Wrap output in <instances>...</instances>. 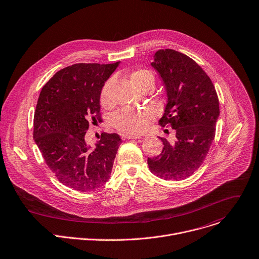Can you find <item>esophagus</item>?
Wrapping results in <instances>:
<instances>
[{
    "mask_svg": "<svg viewBox=\"0 0 259 259\" xmlns=\"http://www.w3.org/2000/svg\"><path fill=\"white\" fill-rule=\"evenodd\" d=\"M123 139H141L142 137L135 134H122Z\"/></svg>",
    "mask_w": 259,
    "mask_h": 259,
    "instance_id": "1",
    "label": "esophagus"
}]
</instances>
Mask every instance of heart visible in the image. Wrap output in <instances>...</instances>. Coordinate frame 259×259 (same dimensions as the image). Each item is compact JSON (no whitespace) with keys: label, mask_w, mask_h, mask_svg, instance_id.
Returning a JSON list of instances; mask_svg holds the SVG:
<instances>
[{"label":"heart","mask_w":259,"mask_h":259,"mask_svg":"<svg viewBox=\"0 0 259 259\" xmlns=\"http://www.w3.org/2000/svg\"><path fill=\"white\" fill-rule=\"evenodd\" d=\"M130 82L136 90L140 89L142 85L148 82H154L153 74L145 69H139L133 71L130 75ZM112 85V80L106 82L101 94V103L104 106L110 105V90ZM154 114L151 110H133V109H123L113 116V126L127 134H137L142 132L148 125V122L153 118Z\"/></svg>","instance_id":"1"}]
</instances>
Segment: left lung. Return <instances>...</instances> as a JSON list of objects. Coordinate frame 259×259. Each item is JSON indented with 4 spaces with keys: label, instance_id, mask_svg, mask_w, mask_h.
<instances>
[{
    "label": "left lung",
    "instance_id": "left-lung-1",
    "mask_svg": "<svg viewBox=\"0 0 259 259\" xmlns=\"http://www.w3.org/2000/svg\"><path fill=\"white\" fill-rule=\"evenodd\" d=\"M166 93L159 125L175 129L174 143L160 138L159 155L148 157L151 173L163 180H184L201 165L215 134L220 116L214 86L202 68L174 50H158L150 64Z\"/></svg>",
    "mask_w": 259,
    "mask_h": 259
}]
</instances>
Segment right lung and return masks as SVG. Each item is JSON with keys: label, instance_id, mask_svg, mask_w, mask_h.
Segmentation results:
<instances>
[{"label": "right lung", "instance_id": "right-lung-1", "mask_svg": "<svg viewBox=\"0 0 259 259\" xmlns=\"http://www.w3.org/2000/svg\"><path fill=\"white\" fill-rule=\"evenodd\" d=\"M119 64L66 67L46 83L38 97L34 142L57 179L80 192L96 190L108 182L122 142L116 133H103L95 147L85 141L90 123L102 120V90Z\"/></svg>", "mask_w": 259, "mask_h": 259}]
</instances>
